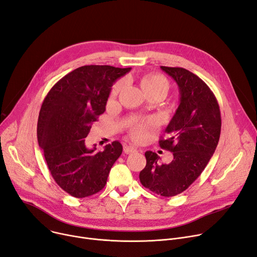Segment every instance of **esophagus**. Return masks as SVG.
Wrapping results in <instances>:
<instances>
[{
  "mask_svg": "<svg viewBox=\"0 0 257 257\" xmlns=\"http://www.w3.org/2000/svg\"><path fill=\"white\" fill-rule=\"evenodd\" d=\"M124 151H125V153H127V154L134 153V152L138 151V148L132 146V145H125V146H124Z\"/></svg>",
  "mask_w": 257,
  "mask_h": 257,
  "instance_id": "esophagus-1",
  "label": "esophagus"
}]
</instances>
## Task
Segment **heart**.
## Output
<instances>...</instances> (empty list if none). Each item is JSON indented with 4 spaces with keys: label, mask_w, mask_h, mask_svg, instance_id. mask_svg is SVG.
<instances>
[{
    "label": "heart",
    "mask_w": 257,
    "mask_h": 257,
    "mask_svg": "<svg viewBox=\"0 0 257 257\" xmlns=\"http://www.w3.org/2000/svg\"><path fill=\"white\" fill-rule=\"evenodd\" d=\"M123 86V82H117L111 91V96L114 97ZM142 87L148 96H152L155 93H166L170 88V83L166 77L159 74H150L146 76L142 81ZM131 137L137 141H143L148 137L147 125L144 123H134L130 128Z\"/></svg>",
    "instance_id": "heart-1"
}]
</instances>
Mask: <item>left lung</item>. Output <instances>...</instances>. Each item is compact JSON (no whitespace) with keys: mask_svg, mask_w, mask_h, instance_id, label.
Here are the masks:
<instances>
[{"mask_svg":"<svg viewBox=\"0 0 257 257\" xmlns=\"http://www.w3.org/2000/svg\"><path fill=\"white\" fill-rule=\"evenodd\" d=\"M179 87L180 103L159 146L173 153L170 164L145 153L147 165L140 173L142 184L157 195L173 197L184 192L203 172L218 146L221 112L213 92L203 80L183 67L160 66Z\"/></svg>","mask_w":257,"mask_h":257,"instance_id":"8db88e82","label":"left lung"}]
</instances>
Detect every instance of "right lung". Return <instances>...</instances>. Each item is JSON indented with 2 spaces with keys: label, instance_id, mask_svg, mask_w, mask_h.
Masks as SVG:
<instances>
[{
  "label": "right lung",
  "instance_id": "right-lung-1",
  "mask_svg": "<svg viewBox=\"0 0 257 257\" xmlns=\"http://www.w3.org/2000/svg\"><path fill=\"white\" fill-rule=\"evenodd\" d=\"M131 67L84 65L65 75L45 98L37 121V141L52 177L75 198L99 193L123 147L118 142L103 151L88 149L85 138L105 111L111 86Z\"/></svg>",
  "mask_w": 257,
  "mask_h": 257
}]
</instances>
